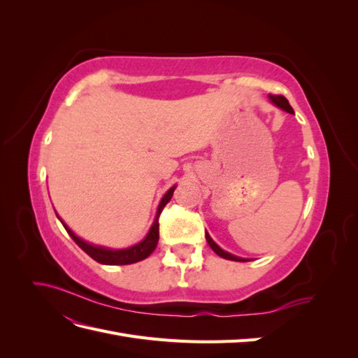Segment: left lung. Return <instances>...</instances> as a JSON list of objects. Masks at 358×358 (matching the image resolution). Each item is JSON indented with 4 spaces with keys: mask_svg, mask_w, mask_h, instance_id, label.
<instances>
[{
    "mask_svg": "<svg viewBox=\"0 0 358 358\" xmlns=\"http://www.w3.org/2000/svg\"><path fill=\"white\" fill-rule=\"evenodd\" d=\"M268 100L272 101L276 107H279V109H282V110H285V112H288V113H291V115H294V110H292V107L289 106V103H288V100L285 99V96H282V95H268ZM206 241H208L209 246L213 249L215 254H218L220 257H222V258H225V259H231V262H251V259H248V258L236 257V255H233V254H230V252L224 251L222 248H220L218 245H216V243L213 242V239L209 236L208 231H206Z\"/></svg>",
    "mask_w": 358,
    "mask_h": 358,
    "instance_id": "1",
    "label": "left lung"
}]
</instances>
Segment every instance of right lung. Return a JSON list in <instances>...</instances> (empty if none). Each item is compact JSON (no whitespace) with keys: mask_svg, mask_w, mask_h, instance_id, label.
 I'll return each mask as SVG.
<instances>
[{"mask_svg":"<svg viewBox=\"0 0 358 358\" xmlns=\"http://www.w3.org/2000/svg\"><path fill=\"white\" fill-rule=\"evenodd\" d=\"M176 185H173L166 194L164 197L161 199L158 209H157V215L155 220L150 225V229L148 231V234L145 236L143 241H140L138 243L129 246V248H124V249H112V248H106V246H100V245H92L90 242H86L83 239H80L79 236H76L74 231H71V229H69V225L64 222L59 215L57 213V216L59 218V221L62 222L64 229L67 230V233L71 236V239L79 245L80 249L88 254L91 258H94L95 262H99L101 264H109V266H122V264H133L137 262H142V259L148 258L150 254L154 252V249L157 248L158 239H159V224H158V218L161 210L164 209V206L171 200L173 192H175Z\"/></svg>","mask_w":358,"mask_h":358,"instance_id":"1","label":"right lung"}]
</instances>
